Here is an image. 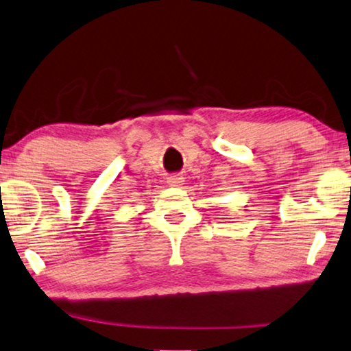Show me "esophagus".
Here are the masks:
<instances>
[{
    "mask_svg": "<svg viewBox=\"0 0 351 351\" xmlns=\"http://www.w3.org/2000/svg\"><path fill=\"white\" fill-rule=\"evenodd\" d=\"M167 182H169V186L176 187V186H181L182 182H184V178H182L180 173H173L167 178Z\"/></svg>",
    "mask_w": 351,
    "mask_h": 351,
    "instance_id": "esophagus-1",
    "label": "esophagus"
}]
</instances>
